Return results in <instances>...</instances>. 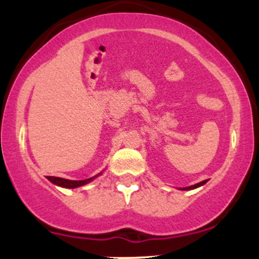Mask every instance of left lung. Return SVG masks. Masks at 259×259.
<instances>
[{
  "instance_id": "obj_1",
  "label": "left lung",
  "mask_w": 259,
  "mask_h": 259,
  "mask_svg": "<svg viewBox=\"0 0 259 259\" xmlns=\"http://www.w3.org/2000/svg\"><path fill=\"white\" fill-rule=\"evenodd\" d=\"M206 183H207V180H203V181H201V183L195 184V185H192V186L185 187V189H183V190H192V189H196V187H200V186H202V185H204V184H206Z\"/></svg>"
}]
</instances>
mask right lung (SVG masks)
Wrapping results in <instances>:
<instances>
[{
    "instance_id": "right-lung-1",
    "label": "right lung",
    "mask_w": 259,
    "mask_h": 259,
    "mask_svg": "<svg viewBox=\"0 0 259 259\" xmlns=\"http://www.w3.org/2000/svg\"><path fill=\"white\" fill-rule=\"evenodd\" d=\"M47 179L58 186L67 187V189H74V187H79V186L85 185V184L90 183L91 180L95 179V177L90 178V179H85V180H68V179H63V178H57V177H47Z\"/></svg>"
}]
</instances>
